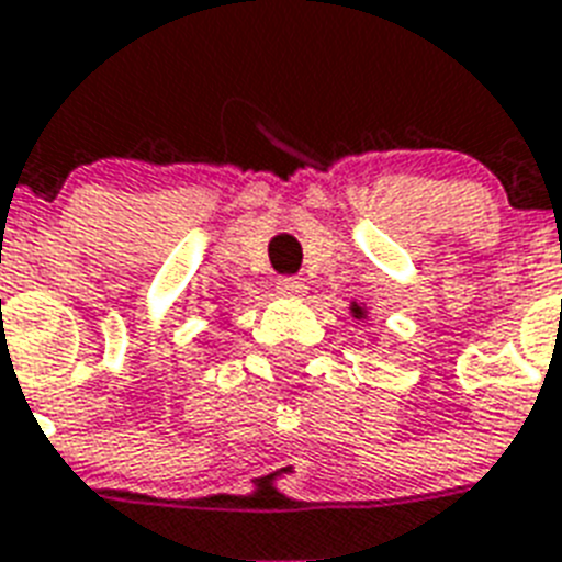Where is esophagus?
<instances>
[{"label": "esophagus", "mask_w": 562, "mask_h": 562, "mask_svg": "<svg viewBox=\"0 0 562 562\" xmlns=\"http://www.w3.org/2000/svg\"><path fill=\"white\" fill-rule=\"evenodd\" d=\"M277 294L303 296L305 294V282L300 280V277H280V280H277Z\"/></svg>", "instance_id": "esophagus-1"}]
</instances>
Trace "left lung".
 I'll use <instances>...</instances> for the list:
<instances>
[{
  "label": "left lung",
  "mask_w": 562,
  "mask_h": 562,
  "mask_svg": "<svg viewBox=\"0 0 562 562\" xmlns=\"http://www.w3.org/2000/svg\"><path fill=\"white\" fill-rule=\"evenodd\" d=\"M352 314H355V317H363V314H367V312H363V308H360V305L355 303V305H352Z\"/></svg>",
  "instance_id": "8db88e82"
}]
</instances>
